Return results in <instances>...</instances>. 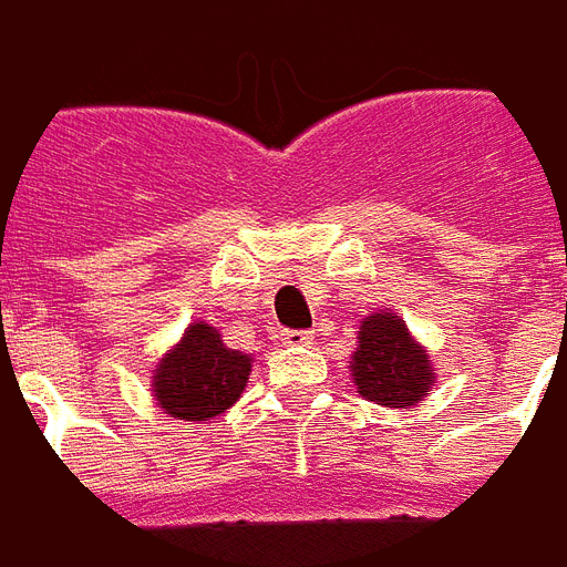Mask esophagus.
Listing matches in <instances>:
<instances>
[{"label": "esophagus", "instance_id": "esophagus-1", "mask_svg": "<svg viewBox=\"0 0 567 567\" xmlns=\"http://www.w3.org/2000/svg\"><path fill=\"white\" fill-rule=\"evenodd\" d=\"M282 340L288 346H307L312 343V331H282Z\"/></svg>", "mask_w": 567, "mask_h": 567}]
</instances>
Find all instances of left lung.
<instances>
[{"mask_svg":"<svg viewBox=\"0 0 567 567\" xmlns=\"http://www.w3.org/2000/svg\"><path fill=\"white\" fill-rule=\"evenodd\" d=\"M352 377L361 398L382 406H413L431 389L434 373L425 349L394 312H373L358 331Z\"/></svg>","mask_w":567,"mask_h":567,"instance_id":"obj_1","label":"left lung"}]
</instances>
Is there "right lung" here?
<instances>
[{"instance_id": "1", "label": "right lung", "mask_w": 567, "mask_h": 567, "mask_svg": "<svg viewBox=\"0 0 567 567\" xmlns=\"http://www.w3.org/2000/svg\"><path fill=\"white\" fill-rule=\"evenodd\" d=\"M251 370V358L227 349L209 324H190L154 373V398L175 419L206 422L236 404Z\"/></svg>"}]
</instances>
